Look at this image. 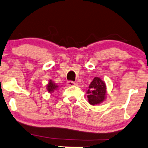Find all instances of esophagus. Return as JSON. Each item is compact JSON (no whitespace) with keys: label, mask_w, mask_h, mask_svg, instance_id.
Listing matches in <instances>:
<instances>
[{"label":"esophagus","mask_w":148,"mask_h":148,"mask_svg":"<svg viewBox=\"0 0 148 148\" xmlns=\"http://www.w3.org/2000/svg\"><path fill=\"white\" fill-rule=\"evenodd\" d=\"M67 83H68V85L69 86H75V85H76V83H75L74 81H72V80H68Z\"/></svg>","instance_id":"34e87169"}]
</instances>
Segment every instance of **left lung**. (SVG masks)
Wrapping results in <instances>:
<instances>
[{
    "mask_svg": "<svg viewBox=\"0 0 148 148\" xmlns=\"http://www.w3.org/2000/svg\"><path fill=\"white\" fill-rule=\"evenodd\" d=\"M87 93L89 103L99 104L106 98V84L99 77H94L89 86Z\"/></svg>",
    "mask_w": 148,
    "mask_h": 148,
    "instance_id": "left-lung-1",
    "label": "left lung"
}]
</instances>
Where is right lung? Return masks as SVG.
<instances>
[{
	"label": "right lung",
	"mask_w": 148,
	"mask_h": 148,
	"mask_svg": "<svg viewBox=\"0 0 148 148\" xmlns=\"http://www.w3.org/2000/svg\"><path fill=\"white\" fill-rule=\"evenodd\" d=\"M58 88V86H57V85H55L54 83H52V80H50V81H49V83H48L47 88V89L48 92H49V93H52V92H53L54 90H56Z\"/></svg>",
	"instance_id": "add662e5"
}]
</instances>
